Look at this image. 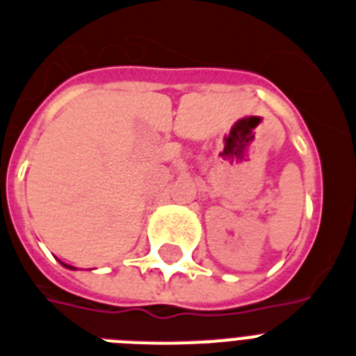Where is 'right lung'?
I'll return each mask as SVG.
<instances>
[{"instance_id":"1","label":"right lung","mask_w":356,"mask_h":356,"mask_svg":"<svg viewBox=\"0 0 356 356\" xmlns=\"http://www.w3.org/2000/svg\"><path fill=\"white\" fill-rule=\"evenodd\" d=\"M60 263H62V261H60ZM62 265H63V267H67V268H74V267H71V265H65V263H62Z\"/></svg>"}]
</instances>
